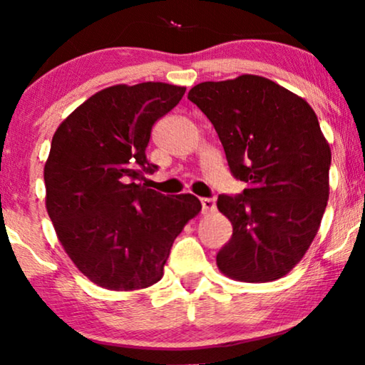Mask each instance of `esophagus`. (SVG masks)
Returning a JSON list of instances; mask_svg holds the SVG:
<instances>
[{
	"label": "esophagus",
	"instance_id": "obj_1",
	"mask_svg": "<svg viewBox=\"0 0 365 365\" xmlns=\"http://www.w3.org/2000/svg\"><path fill=\"white\" fill-rule=\"evenodd\" d=\"M201 206H202V212L214 211V207H216V201H214V197H201Z\"/></svg>",
	"mask_w": 365,
	"mask_h": 365
}]
</instances>
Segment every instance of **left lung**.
I'll use <instances>...</instances> for the list:
<instances>
[{"instance_id": "1", "label": "left lung", "mask_w": 365, "mask_h": 365, "mask_svg": "<svg viewBox=\"0 0 365 365\" xmlns=\"http://www.w3.org/2000/svg\"><path fill=\"white\" fill-rule=\"evenodd\" d=\"M187 99L212 123L232 176L247 184L241 194L217 197L232 224L217 267L244 282L286 276L316 237L329 199L331 149L316 113L254 74L201 83Z\"/></svg>"}]
</instances>
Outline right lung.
Returning a JSON list of instances; mask_svg holds the SVG:
<instances>
[{
	"label": "right lung",
	"instance_id": "obj_1",
	"mask_svg": "<svg viewBox=\"0 0 365 365\" xmlns=\"http://www.w3.org/2000/svg\"><path fill=\"white\" fill-rule=\"evenodd\" d=\"M186 88L118 84L69 114L44 166L46 209L59 242L98 286L134 291L158 282L174 239L201 211L192 194L164 196L144 184L154 123Z\"/></svg>",
	"mask_w": 365,
	"mask_h": 365
}]
</instances>
